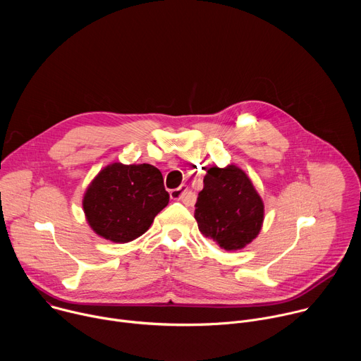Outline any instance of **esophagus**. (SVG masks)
I'll return each mask as SVG.
<instances>
[{
    "label": "esophagus",
    "mask_w": 361,
    "mask_h": 361,
    "mask_svg": "<svg viewBox=\"0 0 361 361\" xmlns=\"http://www.w3.org/2000/svg\"><path fill=\"white\" fill-rule=\"evenodd\" d=\"M185 194H187V187L185 185H181V187L174 188V190L170 191V197L173 200H184Z\"/></svg>",
    "instance_id": "1"
}]
</instances>
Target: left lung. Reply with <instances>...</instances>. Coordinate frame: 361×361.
Returning <instances> with one entry per match:
<instances>
[{
    "label": "left lung",
    "mask_w": 361,
    "mask_h": 361,
    "mask_svg": "<svg viewBox=\"0 0 361 361\" xmlns=\"http://www.w3.org/2000/svg\"><path fill=\"white\" fill-rule=\"evenodd\" d=\"M198 230L220 248L237 251L260 234L264 202L244 170L213 166L204 177L194 214Z\"/></svg>",
    "instance_id": "left-lung-1"
}]
</instances>
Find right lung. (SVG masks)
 Instances as JSON below:
<instances>
[{"instance_id": "obj_1", "label": "right lung", "mask_w": 361, "mask_h": 361, "mask_svg": "<svg viewBox=\"0 0 361 361\" xmlns=\"http://www.w3.org/2000/svg\"><path fill=\"white\" fill-rule=\"evenodd\" d=\"M169 200L157 167L111 163L88 184L82 210L97 235L123 244L142 235Z\"/></svg>"}]
</instances>
